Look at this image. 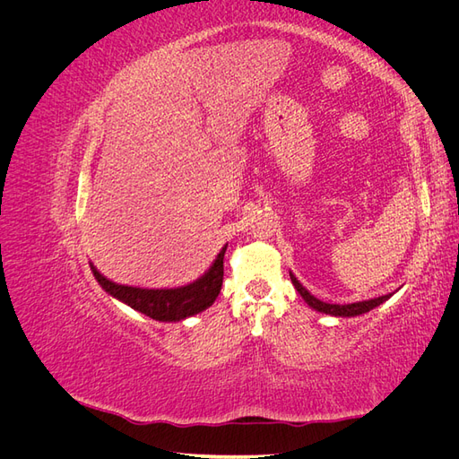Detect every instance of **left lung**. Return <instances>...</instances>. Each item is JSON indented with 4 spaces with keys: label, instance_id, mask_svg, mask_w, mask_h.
I'll use <instances>...</instances> for the list:
<instances>
[{
    "label": "left lung",
    "instance_id": "left-lung-1",
    "mask_svg": "<svg viewBox=\"0 0 459 459\" xmlns=\"http://www.w3.org/2000/svg\"><path fill=\"white\" fill-rule=\"evenodd\" d=\"M290 281H293L295 289L299 290V295L304 299V302L308 304L310 308H314L316 312H322V314H329V316H335V317H354V316H362L373 308H377L379 304H383L385 300L391 299L394 293H388L377 299H369V300H362V302H352V304H329L316 299L312 293H308L307 287H302V283L297 280V277L290 273Z\"/></svg>",
    "mask_w": 459,
    "mask_h": 459
}]
</instances>
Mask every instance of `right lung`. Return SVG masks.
I'll return each instance as SVG.
<instances>
[{
  "mask_svg": "<svg viewBox=\"0 0 459 459\" xmlns=\"http://www.w3.org/2000/svg\"><path fill=\"white\" fill-rule=\"evenodd\" d=\"M228 245L221 247L212 266L208 268L199 280L184 287L174 289H142L130 285H118L97 270L93 264L90 268L93 277L103 287L105 293L113 299L128 304L130 308L142 312L157 322H182L186 317L201 314L208 307H212L224 280V255Z\"/></svg>",
  "mask_w": 459,
  "mask_h": 459,
  "instance_id": "obj_1",
  "label": "right lung"
}]
</instances>
